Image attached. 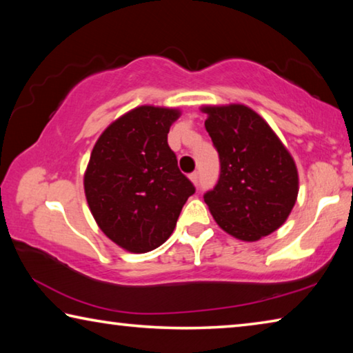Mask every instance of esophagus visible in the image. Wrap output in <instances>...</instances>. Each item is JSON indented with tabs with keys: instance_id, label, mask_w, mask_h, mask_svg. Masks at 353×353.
<instances>
[{
	"instance_id": "1",
	"label": "esophagus",
	"mask_w": 353,
	"mask_h": 353,
	"mask_svg": "<svg viewBox=\"0 0 353 353\" xmlns=\"http://www.w3.org/2000/svg\"><path fill=\"white\" fill-rule=\"evenodd\" d=\"M190 179H191V182H193L194 185H198V183H199V172H198V171L191 172V174H190Z\"/></svg>"
}]
</instances>
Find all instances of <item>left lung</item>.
I'll return each instance as SVG.
<instances>
[{
    "mask_svg": "<svg viewBox=\"0 0 353 353\" xmlns=\"http://www.w3.org/2000/svg\"><path fill=\"white\" fill-rule=\"evenodd\" d=\"M219 155L216 185L204 194L221 229L256 241L282 225L296 204V163L259 113L241 104L204 107Z\"/></svg>",
    "mask_w": 353,
    "mask_h": 353,
    "instance_id": "1",
    "label": "left lung"
}]
</instances>
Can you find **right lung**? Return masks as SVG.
<instances>
[{
  "mask_svg": "<svg viewBox=\"0 0 353 353\" xmlns=\"http://www.w3.org/2000/svg\"><path fill=\"white\" fill-rule=\"evenodd\" d=\"M179 110L141 105L107 128L94 145L83 188L101 230L129 252L168 240L194 185L168 145Z\"/></svg>",
  "mask_w": 353,
  "mask_h": 353,
  "instance_id": "add662e5",
  "label": "right lung"
}]
</instances>
